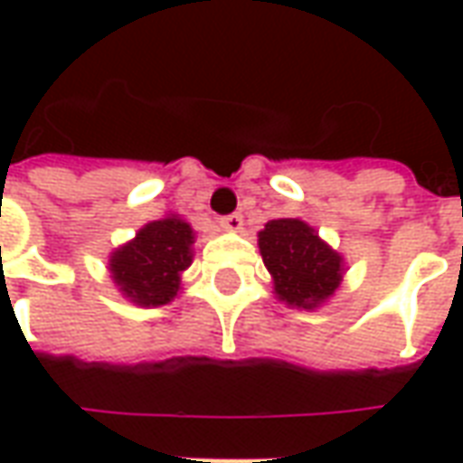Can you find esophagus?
Returning a JSON list of instances; mask_svg holds the SVG:
<instances>
[{
  "label": "esophagus",
  "instance_id": "obj_1",
  "mask_svg": "<svg viewBox=\"0 0 463 463\" xmlns=\"http://www.w3.org/2000/svg\"><path fill=\"white\" fill-rule=\"evenodd\" d=\"M221 228L228 232H238L242 228V215L241 213H232V215H222L221 221Z\"/></svg>",
  "mask_w": 463,
  "mask_h": 463
}]
</instances>
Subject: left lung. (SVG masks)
<instances>
[{"instance_id":"obj_1","label":"left lung","mask_w":463,"mask_h":463,"mask_svg":"<svg viewBox=\"0 0 463 463\" xmlns=\"http://www.w3.org/2000/svg\"><path fill=\"white\" fill-rule=\"evenodd\" d=\"M258 248L272 278V292L288 307L317 310L340 290L347 270L345 258L300 218L265 222Z\"/></svg>"}]
</instances>
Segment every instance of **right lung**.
<instances>
[{
	"instance_id": "obj_1",
	"label": "right lung",
	"mask_w": 463,
	"mask_h": 463,
	"mask_svg": "<svg viewBox=\"0 0 463 463\" xmlns=\"http://www.w3.org/2000/svg\"><path fill=\"white\" fill-rule=\"evenodd\" d=\"M195 231L191 222L168 213L136 232L109 255V275L126 300L141 307L168 305L181 292L183 272L193 262Z\"/></svg>"
}]
</instances>
